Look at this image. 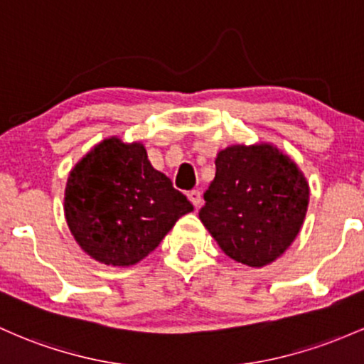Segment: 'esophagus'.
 <instances>
[{
    "mask_svg": "<svg viewBox=\"0 0 364 364\" xmlns=\"http://www.w3.org/2000/svg\"><path fill=\"white\" fill-rule=\"evenodd\" d=\"M188 200L193 203L195 207H198L200 205V202H202V193H200V190H191V191H188Z\"/></svg>",
    "mask_w": 364,
    "mask_h": 364,
    "instance_id": "1",
    "label": "esophagus"
}]
</instances>
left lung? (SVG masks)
I'll list each match as a JSON object with an SVG mask.
<instances>
[{
	"label": "left lung",
	"mask_w": 364,
	"mask_h": 364,
	"mask_svg": "<svg viewBox=\"0 0 364 364\" xmlns=\"http://www.w3.org/2000/svg\"><path fill=\"white\" fill-rule=\"evenodd\" d=\"M198 218L228 257L262 267L285 252L304 223L309 185L277 146L233 145L215 157Z\"/></svg>",
	"instance_id": "1"
}]
</instances>
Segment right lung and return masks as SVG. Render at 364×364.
Masks as SVG:
<instances>
[{
  "mask_svg": "<svg viewBox=\"0 0 364 364\" xmlns=\"http://www.w3.org/2000/svg\"><path fill=\"white\" fill-rule=\"evenodd\" d=\"M67 225L87 255L107 266H133L193 210L141 143L103 139L70 171L63 200Z\"/></svg>",
  "mask_w": 364,
  "mask_h": 364,
  "instance_id": "right-lung-1",
  "label": "right lung"
}]
</instances>
